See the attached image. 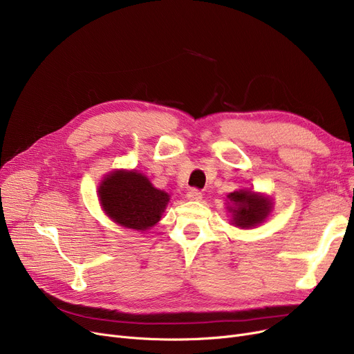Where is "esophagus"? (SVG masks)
Returning <instances> with one entry per match:
<instances>
[{
    "instance_id": "obj_1",
    "label": "esophagus",
    "mask_w": 354,
    "mask_h": 354,
    "mask_svg": "<svg viewBox=\"0 0 354 354\" xmlns=\"http://www.w3.org/2000/svg\"><path fill=\"white\" fill-rule=\"evenodd\" d=\"M187 198H188L189 201H201V199H202V192H201L199 189H196V188H192V189L187 194Z\"/></svg>"
}]
</instances>
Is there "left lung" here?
Returning <instances> with one entry per match:
<instances>
[{
  "mask_svg": "<svg viewBox=\"0 0 354 354\" xmlns=\"http://www.w3.org/2000/svg\"><path fill=\"white\" fill-rule=\"evenodd\" d=\"M234 207L230 211L234 216V224L239 228H251L267 218L270 212V199L248 191H238L228 195Z\"/></svg>",
  "mask_w": 354,
  "mask_h": 354,
  "instance_id": "obj_1",
  "label": "left lung"
}]
</instances>
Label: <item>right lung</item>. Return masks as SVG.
Returning a JSON list of instances; mask_svg holds the SVG:
<instances>
[{
	"label": "right lung",
	"mask_w": 354,
	"mask_h": 354,
	"mask_svg": "<svg viewBox=\"0 0 354 354\" xmlns=\"http://www.w3.org/2000/svg\"><path fill=\"white\" fill-rule=\"evenodd\" d=\"M106 214L126 228L146 231L160 219L169 195L152 187L146 176L135 171L110 174L99 188Z\"/></svg>",
	"instance_id": "1"
}]
</instances>
